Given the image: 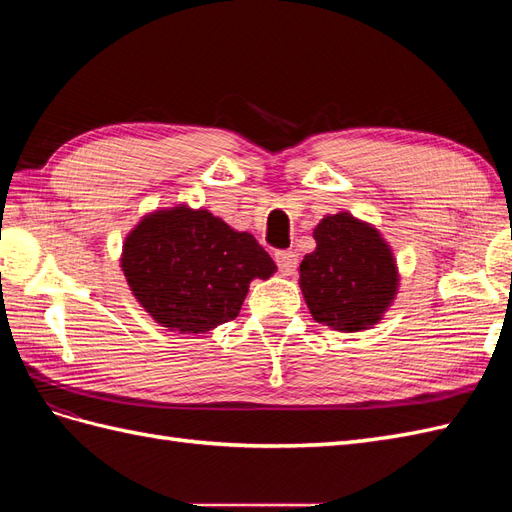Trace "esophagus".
Masks as SVG:
<instances>
[{
  "label": "esophagus",
  "instance_id": "34e87169",
  "mask_svg": "<svg viewBox=\"0 0 512 512\" xmlns=\"http://www.w3.org/2000/svg\"><path fill=\"white\" fill-rule=\"evenodd\" d=\"M275 262H277V267H280V271L284 275H292L294 269H297L299 256H297V252H292V250H282V252L275 254Z\"/></svg>",
  "mask_w": 512,
  "mask_h": 512
}]
</instances>
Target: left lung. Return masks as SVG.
I'll list each match as a JSON object with an SVG mask.
<instances>
[{"label": "left lung", "mask_w": 512, "mask_h": 512, "mask_svg": "<svg viewBox=\"0 0 512 512\" xmlns=\"http://www.w3.org/2000/svg\"><path fill=\"white\" fill-rule=\"evenodd\" d=\"M314 239L316 250L299 267L309 314L342 333L371 329L393 305L399 286L391 245L378 228L348 211L324 215Z\"/></svg>", "instance_id": "obj_1"}]
</instances>
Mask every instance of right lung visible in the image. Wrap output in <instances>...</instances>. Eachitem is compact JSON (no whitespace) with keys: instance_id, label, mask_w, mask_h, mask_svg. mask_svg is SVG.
<instances>
[{"instance_id":"add662e5","label":"right lung","mask_w":512,"mask_h":512,"mask_svg":"<svg viewBox=\"0 0 512 512\" xmlns=\"http://www.w3.org/2000/svg\"><path fill=\"white\" fill-rule=\"evenodd\" d=\"M121 269L160 327L194 335L235 320L250 282L277 271L250 232L188 205L145 215L123 241Z\"/></svg>"}]
</instances>
